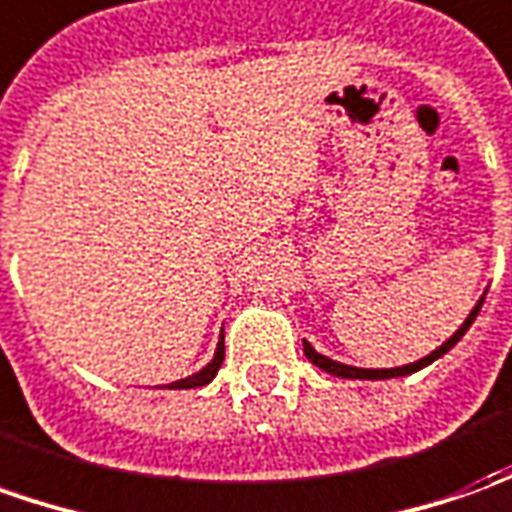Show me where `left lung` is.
Masks as SVG:
<instances>
[{
  "instance_id": "left-lung-1",
  "label": "left lung",
  "mask_w": 512,
  "mask_h": 512,
  "mask_svg": "<svg viewBox=\"0 0 512 512\" xmlns=\"http://www.w3.org/2000/svg\"><path fill=\"white\" fill-rule=\"evenodd\" d=\"M485 294H488V291H485ZM482 302H485V297H479V302L474 305V311L465 316V322H462L460 328L454 330V336H451V339H446V342L440 344L437 350H431L429 356H423L420 361H415V364H403V367H392V370H364V367H350V364H342V361H333V358L316 353L314 344H308L305 339H302V350H305V356H308V361H311L314 367H319V370H325V373L330 375H336V378H350V381H384V378H401V375L417 373V370L429 367L431 361H437V358L446 356L448 350L460 342L462 336L468 333V328L474 325V319L476 314H479V308H482Z\"/></svg>"
}]
</instances>
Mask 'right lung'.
Masks as SVG:
<instances>
[{
    "instance_id": "1",
    "label": "right lung",
    "mask_w": 512,
    "mask_h": 512,
    "mask_svg": "<svg viewBox=\"0 0 512 512\" xmlns=\"http://www.w3.org/2000/svg\"><path fill=\"white\" fill-rule=\"evenodd\" d=\"M221 364H224V330H221V336H218V347H215V356L198 370V373L187 375V378H182V381H173V384H168V389H196V387H207L212 378L218 375V370H221Z\"/></svg>"
}]
</instances>
